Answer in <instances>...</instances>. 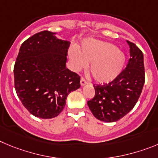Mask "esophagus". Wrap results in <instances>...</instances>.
<instances>
[{"label":"esophagus","instance_id":"esophagus-1","mask_svg":"<svg viewBox=\"0 0 158 158\" xmlns=\"http://www.w3.org/2000/svg\"><path fill=\"white\" fill-rule=\"evenodd\" d=\"M87 83V82H86V79H84V78H81V80H80V84L81 86H85V85Z\"/></svg>","mask_w":158,"mask_h":158}]
</instances>
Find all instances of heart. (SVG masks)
Wrapping results in <instances>:
<instances>
[{"label": "heart", "mask_w": 158, "mask_h": 158, "mask_svg": "<svg viewBox=\"0 0 158 158\" xmlns=\"http://www.w3.org/2000/svg\"><path fill=\"white\" fill-rule=\"evenodd\" d=\"M69 57L76 70L90 64L89 73L99 83H107L116 79L126 61L124 53L115 45L97 40L84 41L77 50L70 51Z\"/></svg>", "instance_id": "heart-1"}]
</instances>
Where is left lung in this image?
Wrapping results in <instances>:
<instances>
[{
	"label": "left lung",
	"instance_id": "obj_1",
	"mask_svg": "<svg viewBox=\"0 0 158 158\" xmlns=\"http://www.w3.org/2000/svg\"><path fill=\"white\" fill-rule=\"evenodd\" d=\"M130 56L126 69L109 83L94 85L95 95L87 102L94 116L104 122H116L131 110L145 82L143 54L134 43L127 41Z\"/></svg>",
	"mask_w": 158,
	"mask_h": 158
}]
</instances>
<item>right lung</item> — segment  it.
Listing matches in <instances>:
<instances>
[{
  "instance_id": "obj_1",
  "label": "right lung",
  "mask_w": 158,
  "mask_h": 158,
  "mask_svg": "<svg viewBox=\"0 0 158 158\" xmlns=\"http://www.w3.org/2000/svg\"><path fill=\"white\" fill-rule=\"evenodd\" d=\"M70 42L43 31L21 45L14 66L15 88L23 106L42 119L61 113L69 93L80 87V77L66 68Z\"/></svg>"
}]
</instances>
